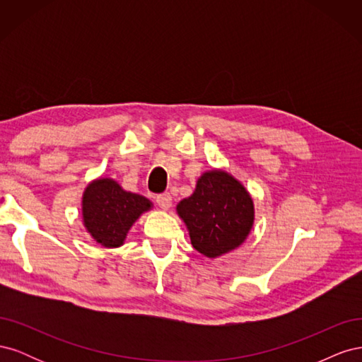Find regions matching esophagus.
Wrapping results in <instances>:
<instances>
[{"instance_id":"1","label":"esophagus","mask_w":362,"mask_h":362,"mask_svg":"<svg viewBox=\"0 0 362 362\" xmlns=\"http://www.w3.org/2000/svg\"><path fill=\"white\" fill-rule=\"evenodd\" d=\"M156 202H157V205L161 208V210H169V208L172 206V196H170L169 193L157 194Z\"/></svg>"}]
</instances>
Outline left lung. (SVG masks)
Segmentation results:
<instances>
[{
  "instance_id": "obj_1",
  "label": "left lung",
  "mask_w": 362,
  "mask_h": 362,
  "mask_svg": "<svg viewBox=\"0 0 362 362\" xmlns=\"http://www.w3.org/2000/svg\"><path fill=\"white\" fill-rule=\"evenodd\" d=\"M193 247L208 258L222 257L245 243L255 208L245 185L221 169L204 172L189 198L177 205Z\"/></svg>"
}]
</instances>
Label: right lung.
Here are the masks:
<instances>
[{
  "label": "right lung",
  "mask_w": 362,
  "mask_h": 362,
  "mask_svg": "<svg viewBox=\"0 0 362 362\" xmlns=\"http://www.w3.org/2000/svg\"><path fill=\"white\" fill-rule=\"evenodd\" d=\"M151 208L152 202L145 196L124 190L112 178H98L83 193V225L96 243L119 247L131 226Z\"/></svg>",
  "instance_id": "right-lung-1"
}]
</instances>
